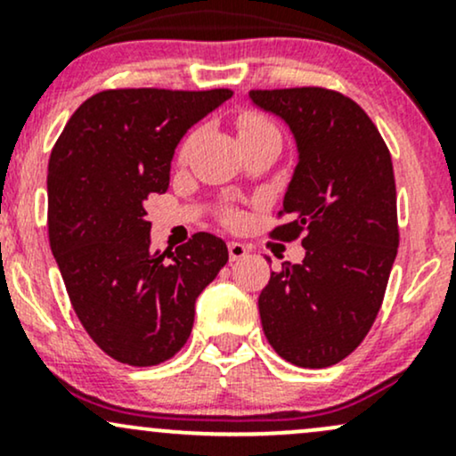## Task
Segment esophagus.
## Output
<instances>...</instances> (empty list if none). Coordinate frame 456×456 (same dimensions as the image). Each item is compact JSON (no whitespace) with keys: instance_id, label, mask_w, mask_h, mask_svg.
<instances>
[{"instance_id":"1","label":"esophagus","mask_w":456,"mask_h":456,"mask_svg":"<svg viewBox=\"0 0 456 456\" xmlns=\"http://www.w3.org/2000/svg\"><path fill=\"white\" fill-rule=\"evenodd\" d=\"M227 248H229V259H232V261H240V259H244L246 255H248V246H246V244L229 242Z\"/></svg>"}]
</instances>
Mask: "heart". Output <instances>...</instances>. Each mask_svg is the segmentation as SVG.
I'll list each match as a JSON object with an SVG mask.
<instances>
[{"label": "heart", "instance_id": "b5f03b06", "mask_svg": "<svg viewBox=\"0 0 456 456\" xmlns=\"http://www.w3.org/2000/svg\"><path fill=\"white\" fill-rule=\"evenodd\" d=\"M235 126H238V134H240V139H242V143H246V141H250V139L264 137V134H279V130H276L274 124H272L265 115L255 113V111H246L240 115L238 122H235ZM186 148H188V141L182 145V150H180L182 156L186 154ZM227 218H229V223H235L238 221V214L232 212Z\"/></svg>", "mask_w": 456, "mask_h": 456}]
</instances>
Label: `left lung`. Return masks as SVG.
Listing matches in <instances>:
<instances>
[{"mask_svg":"<svg viewBox=\"0 0 456 456\" xmlns=\"http://www.w3.org/2000/svg\"><path fill=\"white\" fill-rule=\"evenodd\" d=\"M281 115L300 160L270 238L306 248L282 261L259 296L265 338L287 362L323 369L364 341L384 302L399 248L390 150L358 102L326 87L253 90Z\"/></svg>","mask_w":456,"mask_h":456,"instance_id":"obj_1","label":"left lung"}]
</instances>
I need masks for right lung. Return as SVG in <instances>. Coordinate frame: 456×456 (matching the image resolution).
Segmentation results:
<instances>
[{"instance_id": "obj_1", "label": "right lung", "mask_w": 456, "mask_h": 456, "mask_svg": "<svg viewBox=\"0 0 456 456\" xmlns=\"http://www.w3.org/2000/svg\"><path fill=\"white\" fill-rule=\"evenodd\" d=\"M232 90L115 87L72 113L49 159V242L92 341L118 362L154 366L184 347L195 300L227 264L199 232L175 255L150 248L145 199L169 188L175 145Z\"/></svg>"}]
</instances>
